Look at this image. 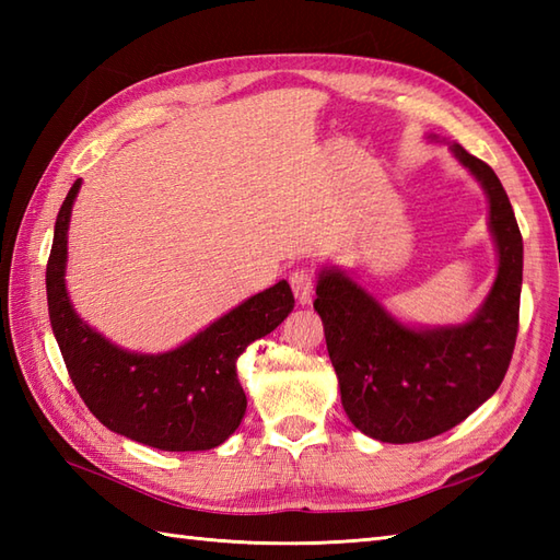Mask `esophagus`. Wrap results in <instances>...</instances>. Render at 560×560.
I'll return each mask as SVG.
<instances>
[{
    "label": "esophagus",
    "instance_id": "34e87169",
    "mask_svg": "<svg viewBox=\"0 0 560 560\" xmlns=\"http://www.w3.org/2000/svg\"><path fill=\"white\" fill-rule=\"evenodd\" d=\"M289 281H291L295 301H299L301 305L313 301V293H315V271L313 269H307V267L295 269Z\"/></svg>",
    "mask_w": 560,
    "mask_h": 560
}]
</instances>
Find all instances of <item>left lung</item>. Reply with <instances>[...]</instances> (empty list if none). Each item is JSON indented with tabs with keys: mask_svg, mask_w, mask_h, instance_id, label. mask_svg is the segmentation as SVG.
Instances as JSON below:
<instances>
[{
	"mask_svg": "<svg viewBox=\"0 0 560 560\" xmlns=\"http://www.w3.org/2000/svg\"><path fill=\"white\" fill-rule=\"evenodd\" d=\"M455 159L489 197L498 277L469 323L411 329L339 269L317 281L343 411L361 433L383 443H421L462 423L501 387L515 351L522 289V235L515 211L491 165L459 144Z\"/></svg>",
	"mask_w": 560,
	"mask_h": 560,
	"instance_id": "8db88e82",
	"label": "left lung"
}]
</instances>
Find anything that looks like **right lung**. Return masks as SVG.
<instances>
[{
  "label": "right lung",
  "instance_id": "1",
  "mask_svg": "<svg viewBox=\"0 0 560 560\" xmlns=\"http://www.w3.org/2000/svg\"><path fill=\"white\" fill-rule=\"evenodd\" d=\"M81 180L71 185L55 221L47 259V311L79 397L96 419L141 445L195 452L229 440L245 416L235 361L293 311L287 281L247 299L183 347L159 355L115 347L74 313L65 287L67 229Z\"/></svg>",
  "mask_w": 560,
  "mask_h": 560
}]
</instances>
